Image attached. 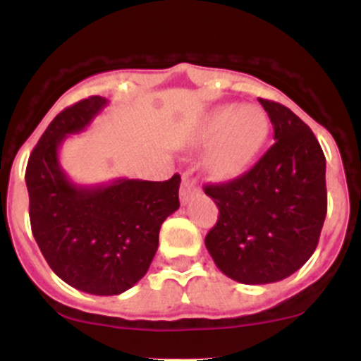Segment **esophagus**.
I'll use <instances>...</instances> for the list:
<instances>
[{"mask_svg":"<svg viewBox=\"0 0 361 361\" xmlns=\"http://www.w3.org/2000/svg\"><path fill=\"white\" fill-rule=\"evenodd\" d=\"M199 192V185L195 178H192L190 173H185L183 174V181H181V188H180V199L181 202L187 204L194 197L195 194Z\"/></svg>","mask_w":361,"mask_h":361,"instance_id":"1","label":"esophagus"}]
</instances>
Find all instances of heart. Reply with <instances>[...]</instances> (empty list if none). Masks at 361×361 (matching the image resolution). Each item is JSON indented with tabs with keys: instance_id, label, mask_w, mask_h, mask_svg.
<instances>
[{
	"instance_id": "heart-1",
	"label": "heart",
	"mask_w": 361,
	"mask_h": 361,
	"mask_svg": "<svg viewBox=\"0 0 361 361\" xmlns=\"http://www.w3.org/2000/svg\"><path fill=\"white\" fill-rule=\"evenodd\" d=\"M269 133L267 115L257 106L214 108L194 129L197 145H211L206 167L214 178L227 180L248 167Z\"/></svg>"
}]
</instances>
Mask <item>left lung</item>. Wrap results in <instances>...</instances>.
<instances>
[{
	"instance_id": "left-lung-1",
	"label": "left lung",
	"mask_w": 361,
	"mask_h": 361,
	"mask_svg": "<svg viewBox=\"0 0 361 361\" xmlns=\"http://www.w3.org/2000/svg\"><path fill=\"white\" fill-rule=\"evenodd\" d=\"M258 101L274 145L241 176L204 187L220 211L206 248L225 276L245 285L298 271L314 253L326 216V160L318 140L290 108Z\"/></svg>"
}]
</instances>
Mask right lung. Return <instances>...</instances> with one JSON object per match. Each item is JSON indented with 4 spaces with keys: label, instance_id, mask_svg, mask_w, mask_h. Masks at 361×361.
<instances>
[{
    "label": "right lung",
    "instance_id": "1",
    "mask_svg": "<svg viewBox=\"0 0 361 361\" xmlns=\"http://www.w3.org/2000/svg\"><path fill=\"white\" fill-rule=\"evenodd\" d=\"M106 104L108 99L92 96L61 111L25 167L29 220L39 251L64 283L90 295L133 288L154 260L160 225L180 207V174L166 181L118 178L96 187L66 176L59 147Z\"/></svg>",
    "mask_w": 361,
    "mask_h": 361
}]
</instances>
